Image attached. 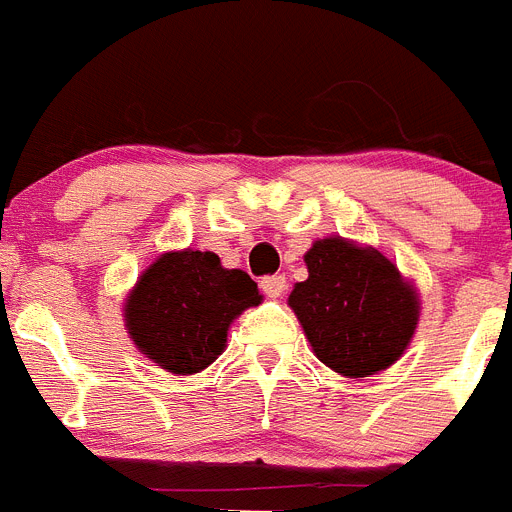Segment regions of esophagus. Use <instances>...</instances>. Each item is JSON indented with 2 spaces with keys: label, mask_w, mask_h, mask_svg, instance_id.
<instances>
[{
  "label": "esophagus",
  "mask_w": 512,
  "mask_h": 512,
  "mask_svg": "<svg viewBox=\"0 0 512 512\" xmlns=\"http://www.w3.org/2000/svg\"><path fill=\"white\" fill-rule=\"evenodd\" d=\"M261 290H264L269 298H280L282 293L287 290V280L282 277V274H272V277H261Z\"/></svg>",
  "instance_id": "esophagus-1"
}]
</instances>
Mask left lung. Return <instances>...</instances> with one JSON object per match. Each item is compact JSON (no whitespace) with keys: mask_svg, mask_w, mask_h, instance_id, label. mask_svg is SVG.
<instances>
[{"mask_svg":"<svg viewBox=\"0 0 512 512\" xmlns=\"http://www.w3.org/2000/svg\"><path fill=\"white\" fill-rule=\"evenodd\" d=\"M308 280L295 282L287 306L316 358L348 379L400 361L421 319V298L398 264L356 240L329 235L306 256Z\"/></svg>","mask_w":512,"mask_h":512,"instance_id":"left-lung-1","label":"left lung"}]
</instances>
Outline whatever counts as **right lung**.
Instances as JSON below:
<instances>
[{"mask_svg": "<svg viewBox=\"0 0 512 512\" xmlns=\"http://www.w3.org/2000/svg\"><path fill=\"white\" fill-rule=\"evenodd\" d=\"M264 295L217 253L183 248L151 261L125 295L122 319L138 353L175 377L204 371L227 348L230 324Z\"/></svg>", "mask_w": 512, "mask_h": 512, "instance_id": "add662e5", "label": "right lung"}]
</instances>
